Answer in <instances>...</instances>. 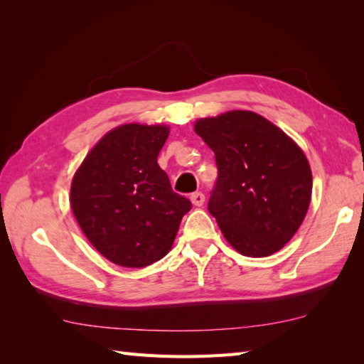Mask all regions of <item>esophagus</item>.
I'll list each match as a JSON object with an SVG mask.
<instances>
[{"instance_id": "obj_1", "label": "esophagus", "mask_w": 364, "mask_h": 364, "mask_svg": "<svg viewBox=\"0 0 364 364\" xmlns=\"http://www.w3.org/2000/svg\"><path fill=\"white\" fill-rule=\"evenodd\" d=\"M191 200L196 206H202L205 203V194L203 192H194V194L191 196Z\"/></svg>"}]
</instances>
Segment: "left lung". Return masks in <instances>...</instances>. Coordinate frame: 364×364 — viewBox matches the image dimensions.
Listing matches in <instances>:
<instances>
[{
    "label": "left lung",
    "mask_w": 364,
    "mask_h": 364,
    "mask_svg": "<svg viewBox=\"0 0 364 364\" xmlns=\"http://www.w3.org/2000/svg\"><path fill=\"white\" fill-rule=\"evenodd\" d=\"M218 166L208 211L245 257H269L296 235L311 200V168L299 145L250 111L196 123Z\"/></svg>",
    "instance_id": "1"
}]
</instances>
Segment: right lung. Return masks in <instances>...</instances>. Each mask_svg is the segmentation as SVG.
<instances>
[{
	"mask_svg": "<svg viewBox=\"0 0 364 364\" xmlns=\"http://www.w3.org/2000/svg\"><path fill=\"white\" fill-rule=\"evenodd\" d=\"M167 136V127L122 125L90 150L73 176L70 203L82 233L119 266L161 259L192 208L158 166Z\"/></svg>",
	"mask_w": 364,
	"mask_h": 364,
	"instance_id": "right-lung-1",
	"label": "right lung"
}]
</instances>
